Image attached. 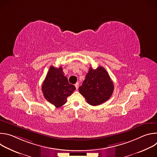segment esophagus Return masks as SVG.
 Wrapping results in <instances>:
<instances>
[{"mask_svg":"<svg viewBox=\"0 0 157 157\" xmlns=\"http://www.w3.org/2000/svg\"><path fill=\"white\" fill-rule=\"evenodd\" d=\"M75 86L76 89H78V87H79V82H76V83L75 84Z\"/></svg>","mask_w":157,"mask_h":157,"instance_id":"esophagus-1","label":"esophagus"}]
</instances>
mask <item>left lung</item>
<instances>
[{
	"mask_svg": "<svg viewBox=\"0 0 157 157\" xmlns=\"http://www.w3.org/2000/svg\"><path fill=\"white\" fill-rule=\"evenodd\" d=\"M113 91L114 83L102 66L95 70L89 68L85 80L79 87V93L85 98L87 103L94 106L107 101Z\"/></svg>",
	"mask_w": 157,
	"mask_h": 157,
	"instance_id": "obj_1",
	"label": "left lung"
}]
</instances>
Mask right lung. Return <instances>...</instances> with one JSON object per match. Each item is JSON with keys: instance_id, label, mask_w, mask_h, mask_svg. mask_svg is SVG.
Instances as JSON below:
<instances>
[{"instance_id": "right-lung-1", "label": "right lung", "mask_w": 157, "mask_h": 157, "mask_svg": "<svg viewBox=\"0 0 157 157\" xmlns=\"http://www.w3.org/2000/svg\"><path fill=\"white\" fill-rule=\"evenodd\" d=\"M75 89V86L70 84L64 76L61 67L53 66H50L41 86L44 98L56 108L64 105Z\"/></svg>"}]
</instances>
